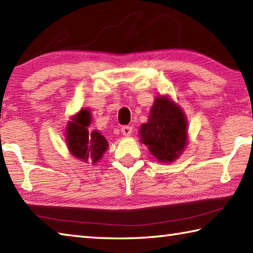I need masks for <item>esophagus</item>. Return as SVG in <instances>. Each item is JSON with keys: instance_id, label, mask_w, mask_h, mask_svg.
Returning a JSON list of instances; mask_svg holds the SVG:
<instances>
[{"instance_id": "obj_1", "label": "esophagus", "mask_w": 253, "mask_h": 253, "mask_svg": "<svg viewBox=\"0 0 253 253\" xmlns=\"http://www.w3.org/2000/svg\"><path fill=\"white\" fill-rule=\"evenodd\" d=\"M132 131V127L129 125H126V126H123L122 127V132L125 136H129Z\"/></svg>"}]
</instances>
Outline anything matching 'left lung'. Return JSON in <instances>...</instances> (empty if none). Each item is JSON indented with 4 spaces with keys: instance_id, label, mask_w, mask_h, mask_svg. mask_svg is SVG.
Returning <instances> with one entry per match:
<instances>
[{
    "instance_id": "obj_1",
    "label": "left lung",
    "mask_w": 253,
    "mask_h": 253,
    "mask_svg": "<svg viewBox=\"0 0 253 253\" xmlns=\"http://www.w3.org/2000/svg\"><path fill=\"white\" fill-rule=\"evenodd\" d=\"M140 140L160 162L169 163L179 156L186 145V118L178 106L158 97L148 123L140 127Z\"/></svg>"
}]
</instances>
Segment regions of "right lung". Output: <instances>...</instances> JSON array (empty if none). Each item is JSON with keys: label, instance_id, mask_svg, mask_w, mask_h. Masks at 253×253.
<instances>
[{"label": "right lung", "instance_id": "add662e5", "mask_svg": "<svg viewBox=\"0 0 253 253\" xmlns=\"http://www.w3.org/2000/svg\"><path fill=\"white\" fill-rule=\"evenodd\" d=\"M90 121V113L87 109H81L72 117L67 127V142L72 155L84 162L97 163L107 151L108 143L99 131H88Z\"/></svg>", "mask_w": 253, "mask_h": 253}]
</instances>
